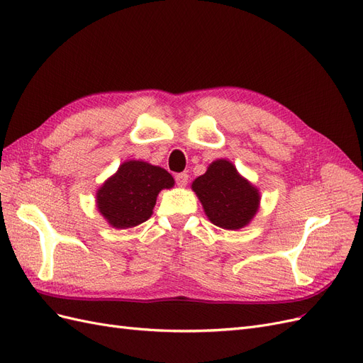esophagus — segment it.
I'll list each match as a JSON object with an SVG mask.
<instances>
[{
  "mask_svg": "<svg viewBox=\"0 0 363 363\" xmlns=\"http://www.w3.org/2000/svg\"><path fill=\"white\" fill-rule=\"evenodd\" d=\"M188 182H189V175L186 172H180L175 175V183H177L179 186H186L188 184Z\"/></svg>",
  "mask_w": 363,
  "mask_h": 363,
  "instance_id": "obj_1",
  "label": "esophagus"
}]
</instances>
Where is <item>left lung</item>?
<instances>
[{
	"label": "left lung",
	"mask_w": 363,
	"mask_h": 363,
	"mask_svg": "<svg viewBox=\"0 0 363 363\" xmlns=\"http://www.w3.org/2000/svg\"><path fill=\"white\" fill-rule=\"evenodd\" d=\"M211 221L227 230L247 225L259 207V192L228 160H216L192 183Z\"/></svg>",
	"instance_id": "left-lung-1"
}]
</instances>
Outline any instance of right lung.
<instances>
[{
    "mask_svg": "<svg viewBox=\"0 0 363 363\" xmlns=\"http://www.w3.org/2000/svg\"><path fill=\"white\" fill-rule=\"evenodd\" d=\"M174 186L172 175L147 162L130 160L119 167L96 194L98 211L116 228L145 223L162 189Z\"/></svg>",
    "mask_w": 363,
    "mask_h": 363,
    "instance_id": "right-lung-1",
    "label": "right lung"
}]
</instances>
